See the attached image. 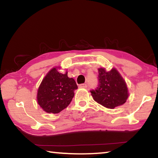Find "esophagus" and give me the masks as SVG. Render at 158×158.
<instances>
[{"instance_id": "obj_1", "label": "esophagus", "mask_w": 158, "mask_h": 158, "mask_svg": "<svg viewBox=\"0 0 158 158\" xmlns=\"http://www.w3.org/2000/svg\"><path fill=\"white\" fill-rule=\"evenodd\" d=\"M87 87V85L86 84H80L79 85V88H81V89H85Z\"/></svg>"}]
</instances>
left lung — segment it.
I'll return each mask as SVG.
<instances>
[{"instance_id": "obj_1", "label": "left lung", "mask_w": 158, "mask_h": 158, "mask_svg": "<svg viewBox=\"0 0 158 158\" xmlns=\"http://www.w3.org/2000/svg\"><path fill=\"white\" fill-rule=\"evenodd\" d=\"M98 86L91 91L93 98L98 103L110 109L122 106L129 97L126 81L115 68L106 71L98 68Z\"/></svg>"}]
</instances>
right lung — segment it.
Masks as SVG:
<instances>
[{
    "instance_id": "obj_1",
    "label": "right lung",
    "mask_w": 158,
    "mask_h": 158,
    "mask_svg": "<svg viewBox=\"0 0 158 158\" xmlns=\"http://www.w3.org/2000/svg\"><path fill=\"white\" fill-rule=\"evenodd\" d=\"M60 67H53L42 80L37 92V102L48 113L57 114L69 106L77 85L67 77V72L60 73Z\"/></svg>"
}]
</instances>
